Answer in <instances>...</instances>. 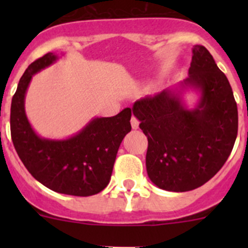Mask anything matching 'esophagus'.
Listing matches in <instances>:
<instances>
[{"instance_id": "1", "label": "esophagus", "mask_w": 248, "mask_h": 248, "mask_svg": "<svg viewBox=\"0 0 248 248\" xmlns=\"http://www.w3.org/2000/svg\"><path fill=\"white\" fill-rule=\"evenodd\" d=\"M131 124H132V128H133V129H138L139 128V120L137 119L136 116H132Z\"/></svg>"}]
</instances>
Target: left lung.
<instances>
[{
    "label": "left lung",
    "mask_w": 248,
    "mask_h": 248,
    "mask_svg": "<svg viewBox=\"0 0 248 248\" xmlns=\"http://www.w3.org/2000/svg\"><path fill=\"white\" fill-rule=\"evenodd\" d=\"M189 77L181 89L201 92L187 109L180 92L140 98L132 112L147 137L146 170L157 187L187 192L202 186L223 167L237 136V107L231 84L209 50L194 46Z\"/></svg>",
    "instance_id": "left-lung-1"
}]
</instances>
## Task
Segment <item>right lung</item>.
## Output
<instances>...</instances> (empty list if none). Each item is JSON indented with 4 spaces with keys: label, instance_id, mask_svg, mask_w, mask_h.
<instances>
[{
    "label": "right lung",
    "instance_id": "add662e5",
    "mask_svg": "<svg viewBox=\"0 0 248 248\" xmlns=\"http://www.w3.org/2000/svg\"><path fill=\"white\" fill-rule=\"evenodd\" d=\"M56 60L57 55L47 52L22 74L12 99V140L24 166L42 185L57 193L93 196L108 186L120 144L132 129V110L126 108L112 117H96L69 139L37 136L25 112V94L33 74Z\"/></svg>",
    "mask_w": 248,
    "mask_h": 248
}]
</instances>
